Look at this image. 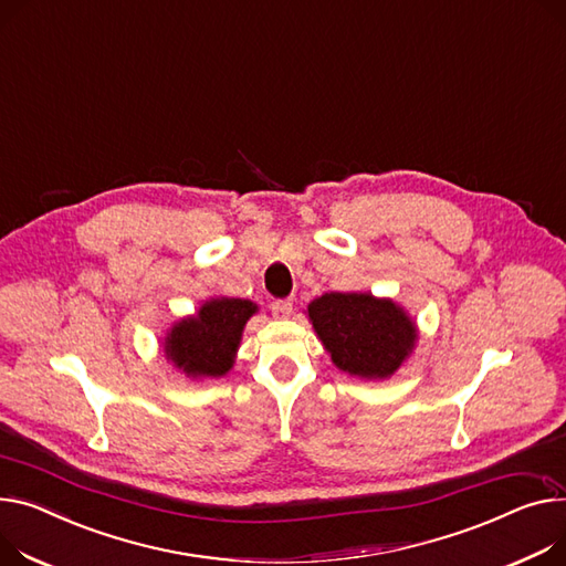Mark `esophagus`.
Wrapping results in <instances>:
<instances>
[{"instance_id":"obj_1","label":"esophagus","mask_w":566,"mask_h":566,"mask_svg":"<svg viewBox=\"0 0 566 566\" xmlns=\"http://www.w3.org/2000/svg\"><path fill=\"white\" fill-rule=\"evenodd\" d=\"M271 312L275 318H289L291 312H293V303L289 297H277L271 303Z\"/></svg>"}]
</instances>
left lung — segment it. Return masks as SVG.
<instances>
[{"label": "left lung", "mask_w": 566, "mask_h": 566, "mask_svg": "<svg viewBox=\"0 0 566 566\" xmlns=\"http://www.w3.org/2000/svg\"><path fill=\"white\" fill-rule=\"evenodd\" d=\"M307 312L332 361L359 378H389L417 342L405 312L368 293H325Z\"/></svg>", "instance_id": "left-lung-1"}]
</instances>
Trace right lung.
<instances>
[{
	"label": "right lung",
	"mask_w": 566,
	"mask_h": 566,
	"mask_svg": "<svg viewBox=\"0 0 566 566\" xmlns=\"http://www.w3.org/2000/svg\"><path fill=\"white\" fill-rule=\"evenodd\" d=\"M256 312L250 300L220 297L205 303L196 318L177 323L166 342V357L193 378H218L234 364L248 318Z\"/></svg>",
	"instance_id": "obj_1"
}]
</instances>
